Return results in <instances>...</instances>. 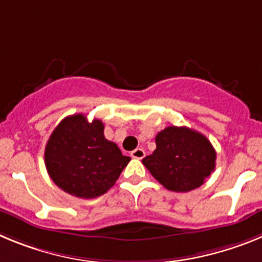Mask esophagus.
Masks as SVG:
<instances>
[{
  "mask_svg": "<svg viewBox=\"0 0 262 262\" xmlns=\"http://www.w3.org/2000/svg\"><path fill=\"white\" fill-rule=\"evenodd\" d=\"M131 156L134 157V159H143V157L145 156V151L143 149V148H136L135 151L131 152Z\"/></svg>",
  "mask_w": 262,
  "mask_h": 262,
  "instance_id": "1",
  "label": "esophagus"
}]
</instances>
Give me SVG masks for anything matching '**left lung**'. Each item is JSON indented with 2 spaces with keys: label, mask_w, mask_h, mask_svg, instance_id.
Segmentation results:
<instances>
[{
  "label": "left lung",
  "mask_w": 262,
  "mask_h": 262,
  "mask_svg": "<svg viewBox=\"0 0 262 262\" xmlns=\"http://www.w3.org/2000/svg\"><path fill=\"white\" fill-rule=\"evenodd\" d=\"M155 140L156 149L142 161L168 190H194L214 172L216 152L209 139L198 131L169 126L160 131Z\"/></svg>",
  "instance_id": "obj_1"
}]
</instances>
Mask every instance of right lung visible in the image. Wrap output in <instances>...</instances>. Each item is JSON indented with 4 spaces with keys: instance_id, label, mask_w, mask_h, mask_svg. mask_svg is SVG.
<instances>
[{
    "instance_id": "obj_1",
    "label": "right lung",
    "mask_w": 262,
    "mask_h": 262,
    "mask_svg": "<svg viewBox=\"0 0 262 262\" xmlns=\"http://www.w3.org/2000/svg\"><path fill=\"white\" fill-rule=\"evenodd\" d=\"M103 123L84 114L67 117L48 139L47 172L57 186L78 198H97L114 186L129 163L115 143L103 135Z\"/></svg>"
}]
</instances>
